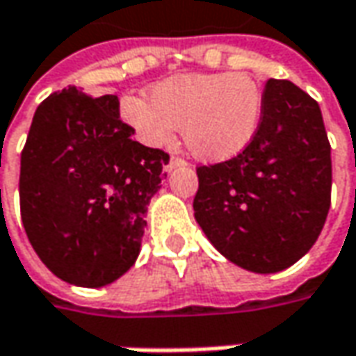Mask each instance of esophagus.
<instances>
[{
    "label": "esophagus",
    "mask_w": 356,
    "mask_h": 356,
    "mask_svg": "<svg viewBox=\"0 0 356 356\" xmlns=\"http://www.w3.org/2000/svg\"><path fill=\"white\" fill-rule=\"evenodd\" d=\"M182 166H186V162H184L182 158H174V156H172V158H170L168 164L164 166V170H166V172H172V170L182 168Z\"/></svg>",
    "instance_id": "34e87169"
}]
</instances>
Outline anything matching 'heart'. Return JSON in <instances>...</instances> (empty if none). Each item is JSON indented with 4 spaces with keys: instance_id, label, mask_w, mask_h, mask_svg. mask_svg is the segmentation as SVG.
I'll use <instances>...</instances> for the list:
<instances>
[{
    "instance_id": "obj_1",
    "label": "heart",
    "mask_w": 356,
    "mask_h": 356,
    "mask_svg": "<svg viewBox=\"0 0 356 356\" xmlns=\"http://www.w3.org/2000/svg\"><path fill=\"white\" fill-rule=\"evenodd\" d=\"M264 92L246 74H180L158 81L150 99L124 96L120 118L150 148L176 142L182 128L190 154L218 164L240 156L260 132Z\"/></svg>"
}]
</instances>
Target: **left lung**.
Segmentation results:
<instances>
[{
  "label": "left lung",
  "instance_id": "obj_1",
  "mask_svg": "<svg viewBox=\"0 0 356 356\" xmlns=\"http://www.w3.org/2000/svg\"><path fill=\"white\" fill-rule=\"evenodd\" d=\"M196 174L194 218L224 258L258 275L293 266L330 208V144L318 104L293 81L268 80L254 142Z\"/></svg>",
  "mask_w": 356,
  "mask_h": 356
}]
</instances>
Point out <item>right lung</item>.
Returning <instances> with one entry per match:
<instances>
[{
    "label": "right lung",
    "mask_w": 356,
    "mask_h": 356,
    "mask_svg": "<svg viewBox=\"0 0 356 356\" xmlns=\"http://www.w3.org/2000/svg\"><path fill=\"white\" fill-rule=\"evenodd\" d=\"M118 96L76 86L44 99L22 152L19 204L33 250L65 282L99 289L130 270L168 154L132 140Z\"/></svg>",
    "instance_id": "obj_1"
}]
</instances>
